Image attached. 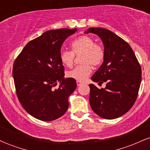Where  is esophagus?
Returning <instances> with one entry per match:
<instances>
[{"label":"esophagus","instance_id":"34e87169","mask_svg":"<svg viewBox=\"0 0 150 150\" xmlns=\"http://www.w3.org/2000/svg\"><path fill=\"white\" fill-rule=\"evenodd\" d=\"M82 84V82H81L80 81H77V86H80Z\"/></svg>","mask_w":150,"mask_h":150}]
</instances>
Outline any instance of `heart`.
<instances>
[{"label":"heart","instance_id":"obj_1","mask_svg":"<svg viewBox=\"0 0 150 150\" xmlns=\"http://www.w3.org/2000/svg\"><path fill=\"white\" fill-rule=\"evenodd\" d=\"M73 51L62 50L60 60L63 65L70 67L73 63L75 54H82L81 63L66 73V76L77 81H85L92 71L93 66H99L104 58V51L99 44H95L94 39L87 35L81 36L71 44Z\"/></svg>","mask_w":150,"mask_h":150}]
</instances>
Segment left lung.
<instances>
[{
    "label": "left lung",
    "instance_id": "obj_1",
    "mask_svg": "<svg viewBox=\"0 0 150 150\" xmlns=\"http://www.w3.org/2000/svg\"><path fill=\"white\" fill-rule=\"evenodd\" d=\"M85 33L97 34L104 47V61L91 79L106 85L101 89L89 85L91 108L105 119L117 118L128 112L135 102L142 80L141 67L130 45L113 32L89 28Z\"/></svg>",
    "mask_w": 150,
    "mask_h": 150
}]
</instances>
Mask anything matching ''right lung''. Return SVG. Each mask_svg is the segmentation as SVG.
<instances>
[{
    "mask_svg": "<svg viewBox=\"0 0 150 150\" xmlns=\"http://www.w3.org/2000/svg\"><path fill=\"white\" fill-rule=\"evenodd\" d=\"M74 28L49 30L27 43L14 62L13 75L20 104L37 119L51 121L68 110V97L76 89L75 79L65 78L60 60L61 46ZM59 87L55 89L57 82Z\"/></svg>",
    "mask_w": 150,
    "mask_h": 150,
    "instance_id": "right-lung-1",
    "label": "right lung"
}]
</instances>
